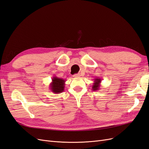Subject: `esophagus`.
Here are the masks:
<instances>
[{"label": "esophagus", "mask_w": 149, "mask_h": 149, "mask_svg": "<svg viewBox=\"0 0 149 149\" xmlns=\"http://www.w3.org/2000/svg\"><path fill=\"white\" fill-rule=\"evenodd\" d=\"M73 76H74V77H75V78H79V77H80L81 75H80V74L78 73V74H74Z\"/></svg>", "instance_id": "1"}]
</instances>
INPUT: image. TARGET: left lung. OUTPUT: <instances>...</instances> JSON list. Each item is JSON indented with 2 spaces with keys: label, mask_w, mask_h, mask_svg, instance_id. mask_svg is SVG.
Instances as JSON below:
<instances>
[{
  "label": "left lung",
  "mask_w": 149,
  "mask_h": 149,
  "mask_svg": "<svg viewBox=\"0 0 149 149\" xmlns=\"http://www.w3.org/2000/svg\"><path fill=\"white\" fill-rule=\"evenodd\" d=\"M101 79L100 78H96L94 79V83L92 86V89L93 91H97L99 90L101 86Z\"/></svg>",
  "instance_id": "1"
}]
</instances>
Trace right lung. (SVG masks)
Segmentation results:
<instances>
[{
  "instance_id": "add662e5",
  "label": "right lung",
  "mask_w": 149,
  "mask_h": 149,
  "mask_svg": "<svg viewBox=\"0 0 149 149\" xmlns=\"http://www.w3.org/2000/svg\"><path fill=\"white\" fill-rule=\"evenodd\" d=\"M52 81L49 84V89L52 93L55 94H60L64 91L65 80L57 76H54L52 78Z\"/></svg>"
}]
</instances>
